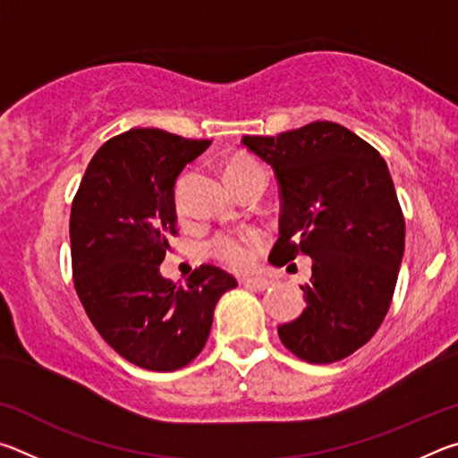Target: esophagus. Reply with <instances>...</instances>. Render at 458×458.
Segmentation results:
<instances>
[{
	"mask_svg": "<svg viewBox=\"0 0 458 458\" xmlns=\"http://www.w3.org/2000/svg\"><path fill=\"white\" fill-rule=\"evenodd\" d=\"M240 283H242L244 286H250V289H257V291H265L270 286L268 278H262V276H246Z\"/></svg>",
	"mask_w": 458,
	"mask_h": 458,
	"instance_id": "esophagus-1",
	"label": "esophagus"
}]
</instances>
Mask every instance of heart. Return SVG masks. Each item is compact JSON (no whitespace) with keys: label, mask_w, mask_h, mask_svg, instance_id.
Here are the masks:
<instances>
[{"label":"heart","mask_w":458,"mask_h":458,"mask_svg":"<svg viewBox=\"0 0 458 458\" xmlns=\"http://www.w3.org/2000/svg\"><path fill=\"white\" fill-rule=\"evenodd\" d=\"M262 172V167L254 161L252 157H246V155H236V157H230L224 165V177L232 185L244 182L246 177L252 174ZM212 254L216 259H220L226 265L234 268H242L250 262V248H248L246 240L236 238V236H218L212 242Z\"/></svg>","instance_id":"b5f03b06"}]
</instances>
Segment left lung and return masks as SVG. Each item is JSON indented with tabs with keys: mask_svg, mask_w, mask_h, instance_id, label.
I'll return each instance as SVG.
<instances>
[{
	"mask_svg": "<svg viewBox=\"0 0 458 458\" xmlns=\"http://www.w3.org/2000/svg\"><path fill=\"white\" fill-rule=\"evenodd\" d=\"M242 143L273 167L281 185L278 240L268 260L311 257L301 286L307 307L278 325L284 347L309 363L352 355L374 337L390 309L404 257V218L374 147L350 129L317 121Z\"/></svg>",
	"mask_w": 458,
	"mask_h": 458,
	"instance_id": "left-lung-1",
	"label": "left lung"
}]
</instances>
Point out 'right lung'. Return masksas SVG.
<instances>
[{
  "label": "right lung",
  "instance_id": "right-lung-1",
  "mask_svg": "<svg viewBox=\"0 0 458 458\" xmlns=\"http://www.w3.org/2000/svg\"><path fill=\"white\" fill-rule=\"evenodd\" d=\"M208 145L131 129L95 153L72 201L76 293L100 337L139 368L188 366L206 345L220 297L238 284L212 265L193 270L185 284L159 270L177 234L175 182Z\"/></svg>",
  "mask_w": 458,
  "mask_h": 458
}]
</instances>
